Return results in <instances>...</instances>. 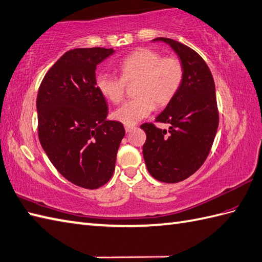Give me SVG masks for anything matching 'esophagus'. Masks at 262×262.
I'll return each mask as SVG.
<instances>
[{"mask_svg": "<svg viewBox=\"0 0 262 262\" xmlns=\"http://www.w3.org/2000/svg\"><path fill=\"white\" fill-rule=\"evenodd\" d=\"M124 129H125V132L129 133V132H131L132 130H135L136 126H133V125H125Z\"/></svg>", "mask_w": 262, "mask_h": 262, "instance_id": "1", "label": "esophagus"}]
</instances>
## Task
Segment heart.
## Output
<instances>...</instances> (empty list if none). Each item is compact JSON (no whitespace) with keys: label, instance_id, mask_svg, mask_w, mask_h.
Listing matches in <instances>:
<instances>
[{"label":"heart","instance_id":"heart-1","mask_svg":"<svg viewBox=\"0 0 262 262\" xmlns=\"http://www.w3.org/2000/svg\"><path fill=\"white\" fill-rule=\"evenodd\" d=\"M118 71L120 78L106 73L96 75L95 85L101 95L112 103H120L125 84L135 83L133 100L116 108L113 118L125 125H135L157 107L166 106L183 83L184 67L177 57H162L160 52L141 48L126 56Z\"/></svg>","mask_w":262,"mask_h":262}]
</instances>
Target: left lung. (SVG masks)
Returning a JSON list of instances; mask_svg holds the SVG:
<instances>
[{
    "mask_svg": "<svg viewBox=\"0 0 262 262\" xmlns=\"http://www.w3.org/2000/svg\"><path fill=\"white\" fill-rule=\"evenodd\" d=\"M164 41L178 55L184 67L183 83L177 94L156 118L169 123L161 130L143 123L147 140L142 152L151 176L162 183H178L200 169L210 154L219 126L215 84L210 68L195 50L169 38Z\"/></svg>",
    "mask_w": 262,
    "mask_h": 262,
    "instance_id": "obj_1",
    "label": "left lung"
}]
</instances>
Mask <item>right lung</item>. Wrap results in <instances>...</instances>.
Returning a JSON list of instances; mask_svg holds the SVG:
<instances>
[{
    "instance_id": "1",
    "label": "right lung",
    "mask_w": 262,
    "mask_h": 262,
    "mask_svg": "<svg viewBox=\"0 0 262 262\" xmlns=\"http://www.w3.org/2000/svg\"><path fill=\"white\" fill-rule=\"evenodd\" d=\"M114 50L76 48L58 59L40 84L38 136L51 164L69 182L86 189L106 184L115 169L125 131L108 121L107 103L97 91L95 71Z\"/></svg>"
}]
</instances>
